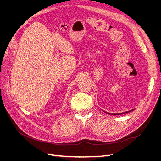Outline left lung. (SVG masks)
Returning a JSON list of instances; mask_svg holds the SVG:
<instances>
[{
	"label": "left lung",
	"mask_w": 161,
	"mask_h": 161,
	"mask_svg": "<svg viewBox=\"0 0 161 161\" xmlns=\"http://www.w3.org/2000/svg\"><path fill=\"white\" fill-rule=\"evenodd\" d=\"M134 109H131V110H130V111H125V112H121V113H116V114H114V113H109V112H107V111H105L103 110H102L103 112H105V113H106L107 114H109V115H121V114H127V113H129V112L130 111H134Z\"/></svg>",
	"instance_id": "left-lung-1"
}]
</instances>
